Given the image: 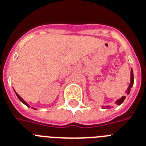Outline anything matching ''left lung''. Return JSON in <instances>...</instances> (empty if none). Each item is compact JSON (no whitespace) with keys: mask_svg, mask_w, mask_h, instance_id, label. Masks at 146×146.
Returning <instances> with one entry per match:
<instances>
[{"mask_svg":"<svg viewBox=\"0 0 146 146\" xmlns=\"http://www.w3.org/2000/svg\"><path fill=\"white\" fill-rule=\"evenodd\" d=\"M133 84H134V75H133V71H132V68H131V77H130V84H129V87H128L127 90L125 91V92L126 95H129V92H130V90H131V88H132V86H133ZM125 96H122L121 98H119V99H118V100L116 101L115 102V104H116L117 106H120V105L122 104V102H123L124 100H125ZM102 108L108 109V108H110V106H102Z\"/></svg>","mask_w":146,"mask_h":146,"instance_id":"obj_1","label":"left lung"}]
</instances>
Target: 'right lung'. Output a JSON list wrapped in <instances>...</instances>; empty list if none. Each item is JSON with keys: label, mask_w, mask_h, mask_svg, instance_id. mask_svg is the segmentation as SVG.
I'll return each mask as SVG.
<instances>
[{"label": "right lung", "mask_w": 146, "mask_h": 146, "mask_svg": "<svg viewBox=\"0 0 146 146\" xmlns=\"http://www.w3.org/2000/svg\"><path fill=\"white\" fill-rule=\"evenodd\" d=\"M15 94H16V95H17V98H18V99H19V100L21 101V102H22L23 104H25V106H27V107H29V108H30L31 106H29V104H28V103H27V102H25V101L24 100V99H23V98H21V96H20V95H18V94H17V92H15ZM31 108H33V109H35V110H36V108H32V107H31Z\"/></svg>", "instance_id": "add662e5"}]
</instances>
